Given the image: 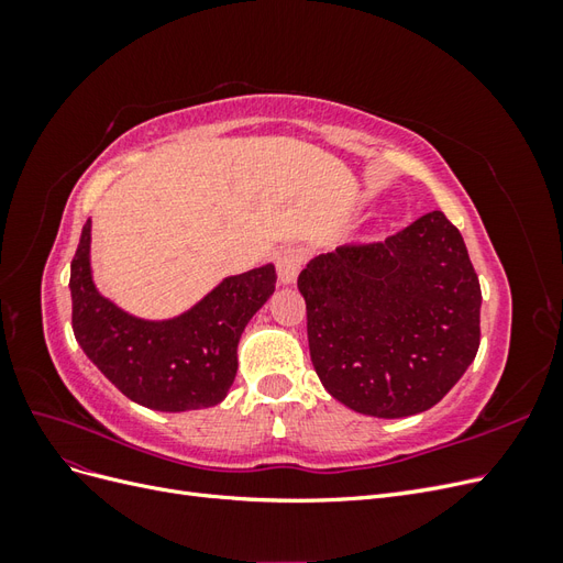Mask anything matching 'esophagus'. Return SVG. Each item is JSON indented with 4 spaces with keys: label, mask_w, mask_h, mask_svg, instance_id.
I'll use <instances>...</instances> for the list:
<instances>
[{
    "label": "esophagus",
    "mask_w": 563,
    "mask_h": 563,
    "mask_svg": "<svg viewBox=\"0 0 563 563\" xmlns=\"http://www.w3.org/2000/svg\"><path fill=\"white\" fill-rule=\"evenodd\" d=\"M302 263H305V251L300 246H286V249H282L277 253V258H275L279 282L286 284V286L296 284L300 269H302Z\"/></svg>",
    "instance_id": "1"
}]
</instances>
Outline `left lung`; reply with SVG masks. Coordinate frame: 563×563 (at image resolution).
Wrapping results in <instances>:
<instances>
[{"mask_svg": "<svg viewBox=\"0 0 563 563\" xmlns=\"http://www.w3.org/2000/svg\"><path fill=\"white\" fill-rule=\"evenodd\" d=\"M298 291L323 389L362 416L428 411L479 350V279L441 211L383 244L317 255Z\"/></svg>", "mask_w": 563, "mask_h": 563, "instance_id": "obj_1", "label": "left lung"}]
</instances>
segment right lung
Wrapping results in <instances>:
<instances>
[{
	"label": "right lung",
	"mask_w": 563,
	"mask_h": 563,
	"mask_svg": "<svg viewBox=\"0 0 563 563\" xmlns=\"http://www.w3.org/2000/svg\"><path fill=\"white\" fill-rule=\"evenodd\" d=\"M275 284V265L265 263L220 279L180 314H131L98 291L89 218L70 265L73 331L93 366L131 401L164 413L197 411L228 397L242 333Z\"/></svg>",
	"instance_id": "right-lung-1"
}]
</instances>
